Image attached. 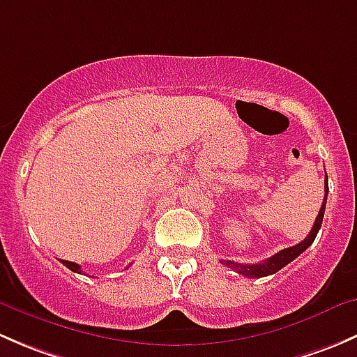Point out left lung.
Segmentation results:
<instances>
[{"mask_svg": "<svg viewBox=\"0 0 357 357\" xmlns=\"http://www.w3.org/2000/svg\"><path fill=\"white\" fill-rule=\"evenodd\" d=\"M325 181H328V178H326ZM326 197H328V186L325 185V199H323V204H321V208H319L318 218H316L314 226H312V229L309 231V235L305 236L301 243H297V245L289 247V248H283V250H280L278 254H275L273 257L262 261L261 264H238V262H233V261H225L222 264L228 266V268H231V269H235V271L240 273V275L248 276V278H262V276L275 275L276 271H280L282 268H285L289 262L294 261L295 257H298V255H301L305 248L314 242L316 235H318L319 228H321L323 215H325Z\"/></svg>", "mask_w": 357, "mask_h": 357, "instance_id": "obj_1", "label": "left lung"}]
</instances>
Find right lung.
I'll return each instance as SVG.
<instances>
[{"mask_svg": "<svg viewBox=\"0 0 357 357\" xmlns=\"http://www.w3.org/2000/svg\"><path fill=\"white\" fill-rule=\"evenodd\" d=\"M63 264L67 266L68 269H70V271H74V273H81V266L79 264H75V262H70V261H62Z\"/></svg>", "mask_w": 357, "mask_h": 357, "instance_id": "obj_1", "label": "right lung"}]
</instances>
